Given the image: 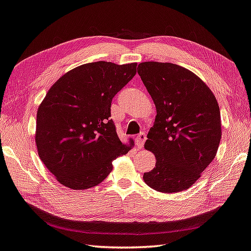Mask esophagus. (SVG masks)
<instances>
[{"mask_svg":"<svg viewBox=\"0 0 251 251\" xmlns=\"http://www.w3.org/2000/svg\"><path fill=\"white\" fill-rule=\"evenodd\" d=\"M146 139H147V136H146L145 132H140V134L137 136L136 144H137V147H138L139 149H142V147H144Z\"/></svg>","mask_w":251,"mask_h":251,"instance_id":"34e87169","label":"esophagus"}]
</instances>
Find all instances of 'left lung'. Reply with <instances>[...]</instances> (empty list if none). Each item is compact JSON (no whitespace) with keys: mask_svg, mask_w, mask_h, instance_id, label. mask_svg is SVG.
<instances>
[{"mask_svg":"<svg viewBox=\"0 0 251 251\" xmlns=\"http://www.w3.org/2000/svg\"><path fill=\"white\" fill-rule=\"evenodd\" d=\"M138 67L156 109L145 144L155 155V168L144 174L145 183L160 193L188 189L217 155L222 137L218 101L187 68L160 62Z\"/></svg>","mask_w":251,"mask_h":251,"instance_id":"8db88e82","label":"left lung"}]
</instances>
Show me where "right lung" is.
I'll return each mask as SVG.
<instances>
[{
	"mask_svg": "<svg viewBox=\"0 0 251 251\" xmlns=\"http://www.w3.org/2000/svg\"><path fill=\"white\" fill-rule=\"evenodd\" d=\"M137 63H87L53 83L38 107L36 145L43 164L58 183L74 190L95 187L126 154L110 120L114 96L136 75Z\"/></svg>",
	"mask_w": 251,
	"mask_h": 251,
	"instance_id": "1",
	"label": "right lung"
}]
</instances>
